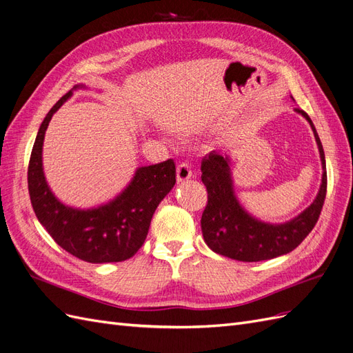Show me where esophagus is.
Masks as SVG:
<instances>
[{
	"mask_svg": "<svg viewBox=\"0 0 353 353\" xmlns=\"http://www.w3.org/2000/svg\"><path fill=\"white\" fill-rule=\"evenodd\" d=\"M191 175H193V170H191V163L190 162H183L179 163L176 168V178L179 183H184V181L190 179Z\"/></svg>",
	"mask_w": 353,
	"mask_h": 353,
	"instance_id": "obj_1",
	"label": "esophagus"
}]
</instances>
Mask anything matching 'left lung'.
Instances as JSON below:
<instances>
[{
	"mask_svg": "<svg viewBox=\"0 0 353 353\" xmlns=\"http://www.w3.org/2000/svg\"><path fill=\"white\" fill-rule=\"evenodd\" d=\"M297 113L311 123L324 168L323 184L314 203L290 222L271 225L252 218L234 196L228 157L212 152L201 160V181L206 185L208 205L201 215V231L209 248L227 258L259 262L294 250L315 227L327 194V170L323 144L315 126L303 110Z\"/></svg>",
	"mask_w": 353,
	"mask_h": 353,
	"instance_id": "obj_1",
	"label": "left lung"
}]
</instances>
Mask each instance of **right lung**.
<instances>
[{"mask_svg": "<svg viewBox=\"0 0 353 353\" xmlns=\"http://www.w3.org/2000/svg\"><path fill=\"white\" fill-rule=\"evenodd\" d=\"M73 87V90H77ZM72 90L52 105L41 123L28 166V188L32 208L61 249L90 263L122 262L132 258L143 245L159 203L176 183L172 159L162 163L138 168L131 184L122 194L100 208L79 210L60 203L47 185L42 170L44 135Z\"/></svg>", "mask_w": 353, "mask_h": 353, "instance_id": "obj_1", "label": "right lung"}]
</instances>
